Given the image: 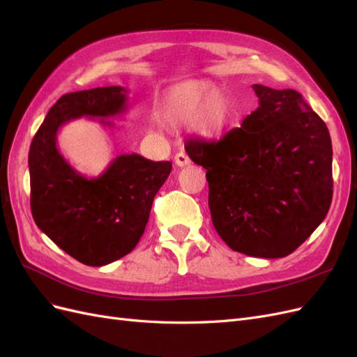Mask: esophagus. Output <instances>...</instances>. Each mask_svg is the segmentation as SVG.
Masks as SVG:
<instances>
[{
	"mask_svg": "<svg viewBox=\"0 0 357 357\" xmlns=\"http://www.w3.org/2000/svg\"><path fill=\"white\" fill-rule=\"evenodd\" d=\"M174 162H176V165L177 167H186V165H189L190 163V159H189V156L186 155V153H183V151H178L177 155H176V158H174Z\"/></svg>",
	"mask_w": 357,
	"mask_h": 357,
	"instance_id": "obj_1",
	"label": "esophagus"
}]
</instances>
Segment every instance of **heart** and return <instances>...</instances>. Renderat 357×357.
<instances>
[{
	"mask_svg": "<svg viewBox=\"0 0 357 357\" xmlns=\"http://www.w3.org/2000/svg\"><path fill=\"white\" fill-rule=\"evenodd\" d=\"M158 115L167 126H176L192 117V126L199 135L215 138L233 123L236 105L218 86L208 90L206 81H186L167 94ZM155 124L153 123V126Z\"/></svg>",
	"mask_w": 357,
	"mask_h": 357,
	"instance_id": "obj_1",
	"label": "heart"
}]
</instances>
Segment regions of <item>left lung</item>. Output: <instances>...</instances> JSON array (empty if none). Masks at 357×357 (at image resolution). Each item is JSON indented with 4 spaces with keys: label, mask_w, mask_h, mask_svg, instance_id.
<instances>
[{
    "label": "left lung",
    "mask_w": 357,
    "mask_h": 357,
    "mask_svg": "<svg viewBox=\"0 0 357 357\" xmlns=\"http://www.w3.org/2000/svg\"><path fill=\"white\" fill-rule=\"evenodd\" d=\"M252 89L258 108L218 142L189 139L206 168L208 207L220 238L259 258L290 255L329 211L332 141L326 123L296 90Z\"/></svg>",
    "instance_id": "1"
}]
</instances>
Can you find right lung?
Returning a JSON list of instances; mask_svg holds the SVG:
<instances>
[{
  "label": "right lung",
  "instance_id": "right-lung-1",
  "mask_svg": "<svg viewBox=\"0 0 357 357\" xmlns=\"http://www.w3.org/2000/svg\"><path fill=\"white\" fill-rule=\"evenodd\" d=\"M128 99V90L119 85L61 96L34 135L28 153L36 225L86 266H107L133 250L172 163L132 153L115 158L99 177L90 178L63 158L56 135L63 124L81 117L112 124L105 120L126 111Z\"/></svg>",
  "mask_w": 357,
  "mask_h": 357
}]
</instances>
